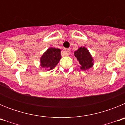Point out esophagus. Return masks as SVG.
<instances>
[{
	"mask_svg": "<svg viewBox=\"0 0 125 125\" xmlns=\"http://www.w3.org/2000/svg\"><path fill=\"white\" fill-rule=\"evenodd\" d=\"M62 54L63 55H65V56H68V55H69L71 54L70 49H63L62 52Z\"/></svg>",
	"mask_w": 125,
	"mask_h": 125,
	"instance_id": "esophagus-1",
	"label": "esophagus"
}]
</instances>
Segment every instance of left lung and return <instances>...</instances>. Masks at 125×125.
Returning a JSON list of instances; mask_svg holds the SVG:
<instances>
[{
  "mask_svg": "<svg viewBox=\"0 0 125 125\" xmlns=\"http://www.w3.org/2000/svg\"><path fill=\"white\" fill-rule=\"evenodd\" d=\"M74 56L77 58L82 70H87L93 66V59L89 51L84 47H81L74 52Z\"/></svg>",
  "mask_w": 125,
  "mask_h": 125,
  "instance_id": "left-lung-1",
  "label": "left lung"
}]
</instances>
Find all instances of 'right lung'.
Returning <instances> with one entry per match:
<instances>
[{
    "label": "right lung",
    "instance_id": "obj_1",
    "mask_svg": "<svg viewBox=\"0 0 125 125\" xmlns=\"http://www.w3.org/2000/svg\"><path fill=\"white\" fill-rule=\"evenodd\" d=\"M61 58V50L54 47H50L41 57V66L42 68H47L48 70L52 69Z\"/></svg>",
    "mask_w": 125,
    "mask_h": 125
}]
</instances>
